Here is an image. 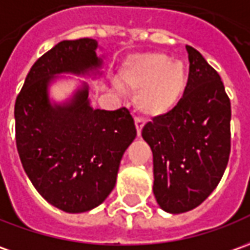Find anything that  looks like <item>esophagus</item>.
I'll return each instance as SVG.
<instances>
[{"instance_id":"1","label":"esophagus","mask_w":250,"mask_h":250,"mask_svg":"<svg viewBox=\"0 0 250 250\" xmlns=\"http://www.w3.org/2000/svg\"><path fill=\"white\" fill-rule=\"evenodd\" d=\"M135 124H136V129H137V135L140 136V135H142L143 126H144V121H143L142 118L136 117V118H135Z\"/></svg>"}]
</instances>
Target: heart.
I'll return each instance as SVG.
<instances>
[{
	"label": "heart",
	"mask_w": 250,
	"mask_h": 250,
	"mask_svg": "<svg viewBox=\"0 0 250 250\" xmlns=\"http://www.w3.org/2000/svg\"><path fill=\"white\" fill-rule=\"evenodd\" d=\"M124 87L136 91L135 106L147 118L170 114L188 88V70L181 61L163 53H144L129 58L121 69Z\"/></svg>",
	"instance_id": "1"
}]
</instances>
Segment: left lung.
I'll return each mask as SVG.
<instances>
[{
	"instance_id": "obj_1",
	"label": "left lung",
	"mask_w": 250,
	"mask_h": 250,
	"mask_svg": "<svg viewBox=\"0 0 250 250\" xmlns=\"http://www.w3.org/2000/svg\"><path fill=\"white\" fill-rule=\"evenodd\" d=\"M188 88L167 115L143 128L154 156V194L162 209L181 214L218 187L230 156L231 106L219 73L192 46Z\"/></svg>"
}]
</instances>
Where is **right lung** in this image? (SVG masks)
I'll use <instances>...</instances> for the list:
<instances>
[{
  "label": "right lung",
  "instance_id": "right-lung-1",
  "mask_svg": "<svg viewBox=\"0 0 250 250\" xmlns=\"http://www.w3.org/2000/svg\"><path fill=\"white\" fill-rule=\"evenodd\" d=\"M96 47L91 38L57 43L32 65L15 103L16 146L24 171L43 199L70 214L106 200L122 155L137 133L126 107H91L87 84L69 102H50L47 88L54 76L84 75L102 65Z\"/></svg>",
  "mask_w": 250,
  "mask_h": 250
}]
</instances>
